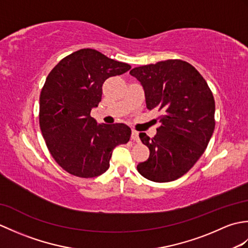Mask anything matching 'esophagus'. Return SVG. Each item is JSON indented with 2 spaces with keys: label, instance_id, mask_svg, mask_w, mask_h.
I'll list each match as a JSON object with an SVG mask.
<instances>
[{
  "label": "esophagus",
  "instance_id": "obj_1",
  "mask_svg": "<svg viewBox=\"0 0 248 248\" xmlns=\"http://www.w3.org/2000/svg\"><path fill=\"white\" fill-rule=\"evenodd\" d=\"M131 139H132L135 141H139L140 140V136H139L138 131H135V130L132 131V133H131Z\"/></svg>",
  "mask_w": 248,
  "mask_h": 248
}]
</instances>
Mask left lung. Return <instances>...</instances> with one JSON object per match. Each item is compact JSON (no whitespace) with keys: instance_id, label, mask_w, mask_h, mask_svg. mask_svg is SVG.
I'll return each mask as SVG.
<instances>
[{"instance_id":"1","label":"left lung","mask_w":248,"mask_h":248,"mask_svg":"<svg viewBox=\"0 0 248 248\" xmlns=\"http://www.w3.org/2000/svg\"><path fill=\"white\" fill-rule=\"evenodd\" d=\"M130 75L143 86L147 108L163 113L155 138L140 134L150 155L138 170L150 181L176 180L198 161L213 134L211 89L191 64L181 60L136 67Z\"/></svg>"}]
</instances>
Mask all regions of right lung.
<instances>
[{
    "label": "right lung",
    "instance_id": "1",
    "mask_svg": "<svg viewBox=\"0 0 248 248\" xmlns=\"http://www.w3.org/2000/svg\"><path fill=\"white\" fill-rule=\"evenodd\" d=\"M130 69L97 50L81 49L49 73L39 98V124L50 154L67 172L102 175L115 147L129 141L127 124H97L91 110L101 101L104 81Z\"/></svg>",
    "mask_w": 248,
    "mask_h": 248
}]
</instances>
